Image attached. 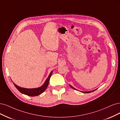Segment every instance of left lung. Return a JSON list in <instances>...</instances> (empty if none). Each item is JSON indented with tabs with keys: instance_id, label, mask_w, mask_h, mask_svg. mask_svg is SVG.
Returning <instances> with one entry per match:
<instances>
[{
	"instance_id": "obj_1",
	"label": "left lung",
	"mask_w": 120,
	"mask_h": 120,
	"mask_svg": "<svg viewBox=\"0 0 120 120\" xmlns=\"http://www.w3.org/2000/svg\"><path fill=\"white\" fill-rule=\"evenodd\" d=\"M70 85V86L72 88V89H74V90H77V91H78V90H77L76 89H75V88H74L73 87V86H72L71 85ZM96 90H97V89H95V90H93V91H85V92H81V91H80V92H82V93H91V92H94V91H95Z\"/></svg>"
}]
</instances>
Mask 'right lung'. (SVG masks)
Returning <instances> with one entry per match:
<instances>
[{"instance_id":"1","label":"right lung","mask_w":120,"mask_h":120,"mask_svg":"<svg viewBox=\"0 0 120 120\" xmlns=\"http://www.w3.org/2000/svg\"><path fill=\"white\" fill-rule=\"evenodd\" d=\"M52 72H53V71H52L51 72V73H50L49 76L45 80L44 84L40 87L35 88H31V89L25 88H22L21 87H19V86H17V85L14 84L13 82H13V84L14 85L15 87H16L17 88V89L19 92H21V93L26 95L27 96H31V97L36 96L39 95L41 94H42V93L44 92L45 91V90L46 89V88H47L48 84H49V80L50 79V77H51V76L52 75Z\"/></svg>"}]
</instances>
